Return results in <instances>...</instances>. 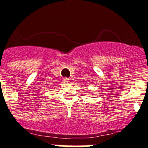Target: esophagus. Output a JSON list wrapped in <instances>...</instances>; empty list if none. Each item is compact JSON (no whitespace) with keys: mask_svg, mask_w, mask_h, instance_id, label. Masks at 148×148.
<instances>
[{"mask_svg":"<svg viewBox=\"0 0 148 148\" xmlns=\"http://www.w3.org/2000/svg\"><path fill=\"white\" fill-rule=\"evenodd\" d=\"M63 82H64V83H68V82H69V79H68L67 78H64V80H63Z\"/></svg>","mask_w":148,"mask_h":148,"instance_id":"34e87169","label":"esophagus"}]
</instances>
